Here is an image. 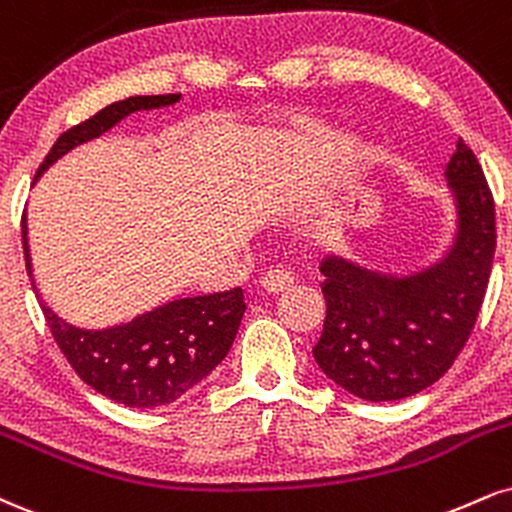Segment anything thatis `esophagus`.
<instances>
[{"label":"esophagus","instance_id":"esophagus-1","mask_svg":"<svg viewBox=\"0 0 512 512\" xmlns=\"http://www.w3.org/2000/svg\"><path fill=\"white\" fill-rule=\"evenodd\" d=\"M293 274L288 272V269H269V272H264L262 276V288L267 293H281V291H288V288L293 286Z\"/></svg>","mask_w":512,"mask_h":512}]
</instances>
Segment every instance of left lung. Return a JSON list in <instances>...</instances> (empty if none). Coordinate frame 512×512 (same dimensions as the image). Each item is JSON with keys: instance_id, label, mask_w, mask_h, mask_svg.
<instances>
[{"instance_id": "obj_1", "label": "left lung", "mask_w": 512, "mask_h": 512, "mask_svg": "<svg viewBox=\"0 0 512 512\" xmlns=\"http://www.w3.org/2000/svg\"><path fill=\"white\" fill-rule=\"evenodd\" d=\"M458 202L451 252L427 272L384 276L326 257L324 331L317 365L357 398L400 400L439 381L465 348L482 310L496 250L494 195L482 164L458 140L446 166Z\"/></svg>"}]
</instances>
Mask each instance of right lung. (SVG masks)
<instances>
[{
	"label": "right lung",
	"mask_w": 512,
	"mask_h": 512,
	"mask_svg": "<svg viewBox=\"0 0 512 512\" xmlns=\"http://www.w3.org/2000/svg\"><path fill=\"white\" fill-rule=\"evenodd\" d=\"M178 97L181 95H140L109 104L61 133L42 159L35 178L76 145L109 131L123 116L166 107L178 102ZM21 231L30 274L26 217L21 219ZM40 305L49 331L73 372L97 393L128 408L174 403L200 384L229 353L245 312L243 291L233 288L226 293L174 300L114 329L85 331L59 319L42 300Z\"/></svg>",
	"instance_id": "right-lung-1"
}]
</instances>
